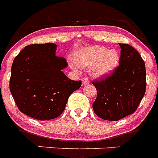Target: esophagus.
<instances>
[{"label":"esophagus","instance_id":"1","mask_svg":"<svg viewBox=\"0 0 158 158\" xmlns=\"http://www.w3.org/2000/svg\"><path fill=\"white\" fill-rule=\"evenodd\" d=\"M81 81H82V85H89V78L84 77V78H82Z\"/></svg>","mask_w":158,"mask_h":158}]
</instances>
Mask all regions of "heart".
Wrapping results in <instances>:
<instances>
[{"label":"heart","instance_id":"heart-1","mask_svg":"<svg viewBox=\"0 0 158 158\" xmlns=\"http://www.w3.org/2000/svg\"><path fill=\"white\" fill-rule=\"evenodd\" d=\"M119 62V54L115 49L107 50L100 46L86 47L75 54V63L81 68L91 69L96 77L107 76L115 70Z\"/></svg>","mask_w":158,"mask_h":158}]
</instances>
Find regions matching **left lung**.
<instances>
[{"label":"left lung","instance_id":"left-lung-1","mask_svg":"<svg viewBox=\"0 0 158 158\" xmlns=\"http://www.w3.org/2000/svg\"><path fill=\"white\" fill-rule=\"evenodd\" d=\"M119 65L111 75L93 81L97 92L93 108L96 115L118 121L133 114L146 93V66L140 54L127 43H119Z\"/></svg>","mask_w":158,"mask_h":158}]
</instances>
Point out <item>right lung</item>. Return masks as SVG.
<instances>
[{
    "instance_id": "1",
    "label": "right lung",
    "mask_w": 158,
    "mask_h": 158,
    "mask_svg": "<svg viewBox=\"0 0 158 158\" xmlns=\"http://www.w3.org/2000/svg\"><path fill=\"white\" fill-rule=\"evenodd\" d=\"M52 43L25 47L12 62L9 89L19 110L38 120H49L64 111L69 96L81 85L62 69L66 60L56 56Z\"/></svg>"
}]
</instances>
